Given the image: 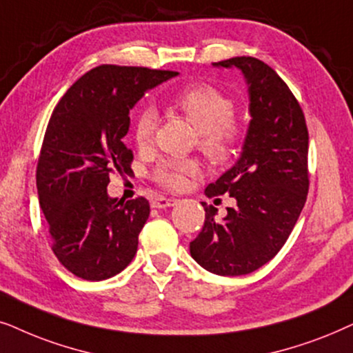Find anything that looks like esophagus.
I'll return each instance as SVG.
<instances>
[{"label":"esophagus","mask_w":353,"mask_h":353,"mask_svg":"<svg viewBox=\"0 0 353 353\" xmlns=\"http://www.w3.org/2000/svg\"><path fill=\"white\" fill-rule=\"evenodd\" d=\"M176 203V199H168V196H158L152 201L153 208H168V206H172Z\"/></svg>","instance_id":"34e87169"}]
</instances>
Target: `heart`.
<instances>
[{
  "label": "heart",
  "instance_id": "heart-1",
  "mask_svg": "<svg viewBox=\"0 0 353 353\" xmlns=\"http://www.w3.org/2000/svg\"><path fill=\"white\" fill-rule=\"evenodd\" d=\"M171 105L196 129V143L206 157L214 161L231 157L239 135L237 122L234 121V105L231 98L208 83H195L172 97ZM157 129V116L152 110L139 112L134 122V140L139 148L153 142ZM199 172V163L194 159L164 161L154 172L158 184L169 190H181L187 184V177Z\"/></svg>",
  "mask_w": 353,
  "mask_h": 353
}]
</instances>
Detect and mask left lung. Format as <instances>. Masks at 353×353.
Listing matches in <instances>:
<instances>
[{
  "label": "left lung",
  "instance_id": "obj_1",
  "mask_svg": "<svg viewBox=\"0 0 353 353\" xmlns=\"http://www.w3.org/2000/svg\"><path fill=\"white\" fill-rule=\"evenodd\" d=\"M216 68L242 70L250 98V124L241 158L206 187L208 196L236 199L223 221L206 205L205 224L190 255L219 276L253 272L272 260L292 232L308 194V129L285 82L263 61L237 56Z\"/></svg>",
  "mask_w": 353,
  "mask_h": 353
}]
</instances>
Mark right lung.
<instances>
[{
  "label": "right lung",
  "mask_w": 353,
  "mask_h": 353,
  "mask_svg": "<svg viewBox=\"0 0 353 353\" xmlns=\"http://www.w3.org/2000/svg\"><path fill=\"white\" fill-rule=\"evenodd\" d=\"M174 70L103 64L83 74L56 105L37 164V189L51 250L77 278H112L132 261L150 216L148 200L111 199L110 174L130 171L122 137L129 111Z\"/></svg>",
  "instance_id": "right-lung-1"
}]
</instances>
